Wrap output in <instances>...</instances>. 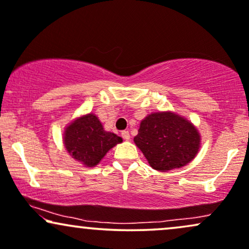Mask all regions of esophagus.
<instances>
[{"instance_id": "obj_1", "label": "esophagus", "mask_w": 249, "mask_h": 249, "mask_svg": "<svg viewBox=\"0 0 249 249\" xmlns=\"http://www.w3.org/2000/svg\"><path fill=\"white\" fill-rule=\"evenodd\" d=\"M121 136H122V139H124V141H129L130 140V134H129V131H127V130L122 131Z\"/></svg>"}]
</instances>
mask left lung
<instances>
[{"label":"left lung","instance_id":"8db88e82","mask_svg":"<svg viewBox=\"0 0 249 249\" xmlns=\"http://www.w3.org/2000/svg\"><path fill=\"white\" fill-rule=\"evenodd\" d=\"M134 142L153 170L181 168L196 157L201 135L194 124L176 112L165 110L146 115Z\"/></svg>","mask_w":249,"mask_h":249}]
</instances>
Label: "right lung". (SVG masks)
<instances>
[{
  "mask_svg": "<svg viewBox=\"0 0 249 249\" xmlns=\"http://www.w3.org/2000/svg\"><path fill=\"white\" fill-rule=\"evenodd\" d=\"M62 139L69 155L85 167L97 166L110 149L122 142L118 135L105 130L93 113L81 115L69 122L64 128Z\"/></svg>",
  "mask_w": 249,
  "mask_h": 249,
  "instance_id": "obj_1",
  "label": "right lung"
}]
</instances>
